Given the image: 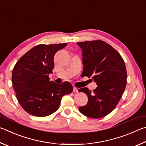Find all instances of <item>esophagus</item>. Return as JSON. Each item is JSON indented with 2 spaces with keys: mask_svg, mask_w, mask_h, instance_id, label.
<instances>
[{
  "mask_svg": "<svg viewBox=\"0 0 146 146\" xmlns=\"http://www.w3.org/2000/svg\"><path fill=\"white\" fill-rule=\"evenodd\" d=\"M73 92H74L78 93V89L76 88V87H74L73 88Z\"/></svg>",
  "mask_w": 146,
  "mask_h": 146,
  "instance_id": "1",
  "label": "esophagus"
}]
</instances>
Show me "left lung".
Returning a JSON list of instances; mask_svg holds the SVG:
<instances>
[{
	"instance_id": "left-lung-1",
	"label": "left lung",
	"mask_w": 146,
	"mask_h": 146,
	"mask_svg": "<svg viewBox=\"0 0 146 146\" xmlns=\"http://www.w3.org/2000/svg\"><path fill=\"white\" fill-rule=\"evenodd\" d=\"M82 50L83 77L92 78L98 87L94 92L79 89L87 95V104L79 110L84 115L99 119L113 110L126 86L127 72L124 61L116 50L101 40L78 42Z\"/></svg>"
}]
</instances>
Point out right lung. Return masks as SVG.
Returning <instances> with one entry per match:
<instances>
[{"instance_id": "1", "label": "right lung", "mask_w": 146, "mask_h": 146, "mask_svg": "<svg viewBox=\"0 0 146 146\" xmlns=\"http://www.w3.org/2000/svg\"><path fill=\"white\" fill-rule=\"evenodd\" d=\"M66 45H38L15 65L13 86L20 104L28 113L37 117L49 115L58 109L62 97L72 92L69 82L58 84L48 78L54 65V56Z\"/></svg>"}]
</instances>
